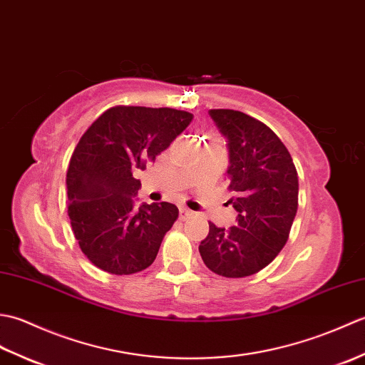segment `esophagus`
<instances>
[{"mask_svg":"<svg viewBox=\"0 0 365 365\" xmlns=\"http://www.w3.org/2000/svg\"><path fill=\"white\" fill-rule=\"evenodd\" d=\"M191 216H192V212H191V210H188V208H185V207H180V220H182V221L190 220Z\"/></svg>","mask_w":365,"mask_h":365,"instance_id":"34e87169","label":"esophagus"}]
</instances>
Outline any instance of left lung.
Segmentation results:
<instances>
[{
    "instance_id": "obj_1",
    "label": "left lung",
    "mask_w": 365,
    "mask_h": 365,
    "mask_svg": "<svg viewBox=\"0 0 365 365\" xmlns=\"http://www.w3.org/2000/svg\"><path fill=\"white\" fill-rule=\"evenodd\" d=\"M227 139L229 202L237 226L216 227L199 245L207 268L224 277H246L269 265L285 246L298 210V173L273 130L242 111H208Z\"/></svg>"
}]
</instances>
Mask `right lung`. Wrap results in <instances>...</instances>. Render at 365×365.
Wrapping results in <instances>:
<instances>
[{"label":"right lung","instance_id":"1","mask_svg":"<svg viewBox=\"0 0 365 365\" xmlns=\"http://www.w3.org/2000/svg\"><path fill=\"white\" fill-rule=\"evenodd\" d=\"M192 114L173 108L114 106L76 144L67 169V200L83 254L111 274L150 267L166 232L178 218L174 204L135 208L145 169L190 125Z\"/></svg>","mask_w":365,"mask_h":365}]
</instances>
